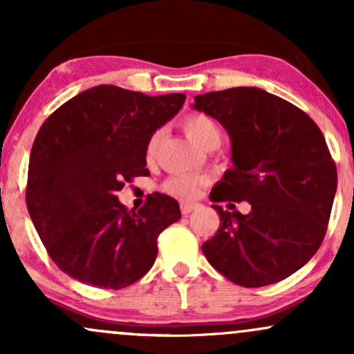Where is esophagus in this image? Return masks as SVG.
<instances>
[{"label":"esophagus","instance_id":"34e87169","mask_svg":"<svg viewBox=\"0 0 354 354\" xmlns=\"http://www.w3.org/2000/svg\"><path fill=\"white\" fill-rule=\"evenodd\" d=\"M180 208H181V213H183V214H189L191 211H194V209H198V208H200V205H198V203H188V201H181Z\"/></svg>","mask_w":354,"mask_h":354}]
</instances>
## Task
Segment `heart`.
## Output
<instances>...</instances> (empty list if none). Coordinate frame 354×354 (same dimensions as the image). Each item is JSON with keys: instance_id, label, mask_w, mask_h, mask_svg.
<instances>
[{"instance_id": "1", "label": "heart", "mask_w": 354, "mask_h": 354, "mask_svg": "<svg viewBox=\"0 0 354 354\" xmlns=\"http://www.w3.org/2000/svg\"><path fill=\"white\" fill-rule=\"evenodd\" d=\"M183 129H185L186 136L193 141L194 145L200 146L201 149H214L221 141V129L213 118L203 115V113H193V115L186 116L183 120ZM161 133L154 131L146 141V160L153 161L158 153V146H160ZM205 186V180L201 176H194V174H176V176L168 178L163 183V191L173 196L185 198V200H193V198L200 196L201 188Z\"/></svg>"}]
</instances>
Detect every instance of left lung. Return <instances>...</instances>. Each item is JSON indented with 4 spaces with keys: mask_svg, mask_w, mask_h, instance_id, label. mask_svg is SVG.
<instances>
[{
    "mask_svg": "<svg viewBox=\"0 0 354 354\" xmlns=\"http://www.w3.org/2000/svg\"><path fill=\"white\" fill-rule=\"evenodd\" d=\"M193 108L218 120L231 140L233 168L211 201L251 205L248 214L213 205L221 223L203 253L239 286L281 281L310 261L326 234L338 174L323 133L301 109L259 88L198 95Z\"/></svg>",
    "mask_w": 354,
    "mask_h": 354,
    "instance_id": "obj_1",
    "label": "left lung"
}]
</instances>
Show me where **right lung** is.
Here are the masks:
<instances>
[{
  "mask_svg": "<svg viewBox=\"0 0 354 354\" xmlns=\"http://www.w3.org/2000/svg\"><path fill=\"white\" fill-rule=\"evenodd\" d=\"M183 93L148 96L113 84L80 93L39 128L28 166L26 206L61 271L121 290L151 270L158 236L181 218L168 194L128 211L116 191L148 176L146 141L180 111Z\"/></svg>",
  "mask_w": 354,
  "mask_h": 354,
  "instance_id": "1",
  "label": "right lung"
}]
</instances>
